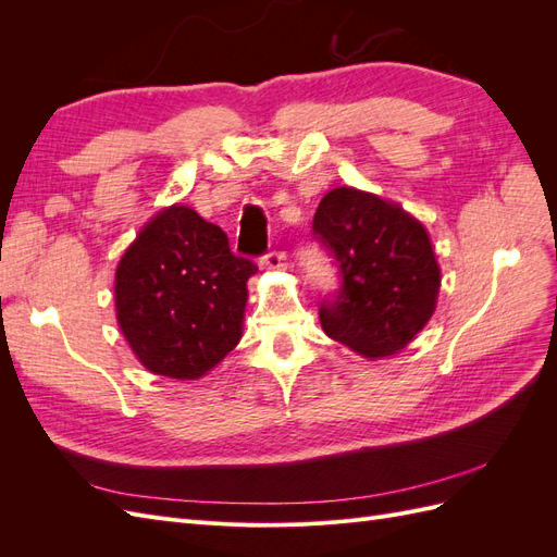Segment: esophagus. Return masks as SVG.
<instances>
[{"mask_svg":"<svg viewBox=\"0 0 557 557\" xmlns=\"http://www.w3.org/2000/svg\"><path fill=\"white\" fill-rule=\"evenodd\" d=\"M260 267L262 269H272V272L285 269V267H288V262H285V252L283 250H269L267 256L260 258Z\"/></svg>","mask_w":557,"mask_h":557,"instance_id":"1","label":"esophagus"}]
</instances>
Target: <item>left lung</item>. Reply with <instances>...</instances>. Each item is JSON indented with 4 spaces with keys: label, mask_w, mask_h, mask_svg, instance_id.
Instances as JSON below:
<instances>
[{
    "label": "left lung",
    "mask_w": 557,
    "mask_h": 557,
    "mask_svg": "<svg viewBox=\"0 0 557 557\" xmlns=\"http://www.w3.org/2000/svg\"><path fill=\"white\" fill-rule=\"evenodd\" d=\"M313 234L342 274L339 293L320 305L325 334L372 360L407 348L442 285L423 223L379 195L334 188L320 199Z\"/></svg>",
    "instance_id": "8db88e82"
}]
</instances>
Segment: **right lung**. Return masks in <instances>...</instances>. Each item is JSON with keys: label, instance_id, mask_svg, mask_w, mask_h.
Masks as SVG:
<instances>
[{"label": "right lung", "instance_id": "obj_1", "mask_svg": "<svg viewBox=\"0 0 557 557\" xmlns=\"http://www.w3.org/2000/svg\"><path fill=\"white\" fill-rule=\"evenodd\" d=\"M256 272L221 227L190 207H166L117 262V325L148 372L199 379L239 344Z\"/></svg>", "mask_w": 557, "mask_h": 557}]
</instances>
